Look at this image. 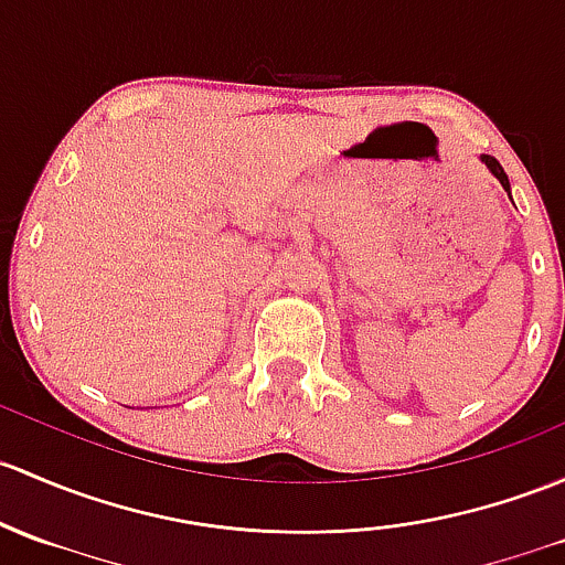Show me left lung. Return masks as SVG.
Here are the masks:
<instances>
[{
	"mask_svg": "<svg viewBox=\"0 0 565 565\" xmlns=\"http://www.w3.org/2000/svg\"><path fill=\"white\" fill-rule=\"evenodd\" d=\"M482 162L487 164V170H490V173L495 175L498 181H501V186L507 189V192H509V178H507V173H503V168H501V164H498V159H495V157H487V153H484V157H482Z\"/></svg>",
	"mask_w": 565,
	"mask_h": 565,
	"instance_id": "1",
	"label": "left lung"
}]
</instances>
